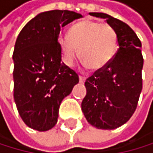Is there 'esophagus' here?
I'll return each instance as SVG.
<instances>
[{"label":"esophagus","instance_id":"esophagus-1","mask_svg":"<svg viewBox=\"0 0 153 153\" xmlns=\"http://www.w3.org/2000/svg\"><path fill=\"white\" fill-rule=\"evenodd\" d=\"M85 79H86V78H85L84 76H79V81H80L81 83H83V82H84V81H85Z\"/></svg>","mask_w":153,"mask_h":153}]
</instances>
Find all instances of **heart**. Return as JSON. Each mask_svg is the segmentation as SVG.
I'll return each mask as SVG.
<instances>
[{"label":"heart","mask_w":153,"mask_h":153,"mask_svg":"<svg viewBox=\"0 0 153 153\" xmlns=\"http://www.w3.org/2000/svg\"><path fill=\"white\" fill-rule=\"evenodd\" d=\"M64 62L69 66L78 55L91 71H98L109 63L117 51V34L107 23L91 19L78 22L70 28L68 35L59 40Z\"/></svg>","instance_id":"heart-1"}]
</instances>
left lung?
<instances>
[{"label": "left lung", "instance_id": "obj_1", "mask_svg": "<svg viewBox=\"0 0 153 153\" xmlns=\"http://www.w3.org/2000/svg\"><path fill=\"white\" fill-rule=\"evenodd\" d=\"M106 19L116 31L119 49L109 63L85 81L81 109L86 120L100 129H115L131 118L143 88L144 58L141 41L132 28L108 14L90 12Z\"/></svg>", "mask_w": 153, "mask_h": 153}]
</instances>
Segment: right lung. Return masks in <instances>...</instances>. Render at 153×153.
Listing matches in <instances>:
<instances>
[{
	"mask_svg": "<svg viewBox=\"0 0 153 153\" xmlns=\"http://www.w3.org/2000/svg\"><path fill=\"white\" fill-rule=\"evenodd\" d=\"M82 16L51 10L31 19L17 37L13 51L14 100L27 126L47 131L56 125L62 100L78 82L77 74L61 61V27Z\"/></svg>",
	"mask_w": 153,
	"mask_h": 153,
	"instance_id": "right-lung-1",
	"label": "right lung"
}]
</instances>
